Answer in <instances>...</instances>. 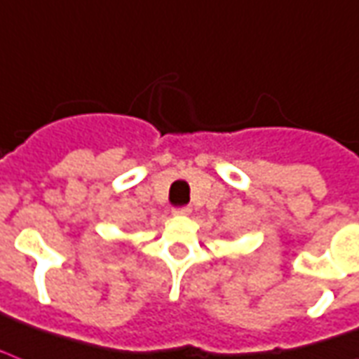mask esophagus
Masks as SVG:
<instances>
[{
    "instance_id": "esophagus-1",
    "label": "esophagus",
    "mask_w": 359,
    "mask_h": 359,
    "mask_svg": "<svg viewBox=\"0 0 359 359\" xmlns=\"http://www.w3.org/2000/svg\"><path fill=\"white\" fill-rule=\"evenodd\" d=\"M190 207H188V205H186V207H175L173 209V215H177V216H186V215H190Z\"/></svg>"
}]
</instances>
